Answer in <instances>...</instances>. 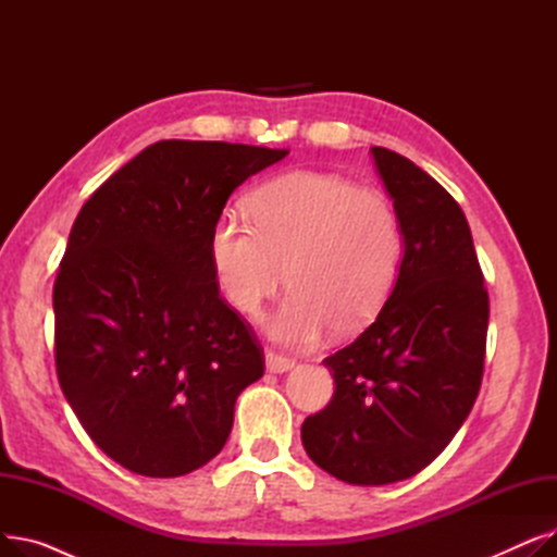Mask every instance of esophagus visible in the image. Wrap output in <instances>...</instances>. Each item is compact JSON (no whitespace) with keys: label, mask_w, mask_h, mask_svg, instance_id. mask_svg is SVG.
Here are the masks:
<instances>
[{"label":"esophagus","mask_w":557,"mask_h":557,"mask_svg":"<svg viewBox=\"0 0 557 557\" xmlns=\"http://www.w3.org/2000/svg\"><path fill=\"white\" fill-rule=\"evenodd\" d=\"M296 366V359H288L284 355L273 352V349H267V370L269 372H286Z\"/></svg>","instance_id":"34e87169"}]
</instances>
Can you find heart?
I'll list each match as a JSON object with an SVG mask.
<instances>
[{
	"label": "heart",
	"instance_id": "b5f03b06",
	"mask_svg": "<svg viewBox=\"0 0 557 557\" xmlns=\"http://www.w3.org/2000/svg\"><path fill=\"white\" fill-rule=\"evenodd\" d=\"M250 225L221 216L210 257L225 300L257 315L280 286L294 288L269 320V334L294 347L330 327L357 334L382 313L406 252L395 200L345 175L288 171L246 200Z\"/></svg>",
	"mask_w": 557,
	"mask_h": 557
}]
</instances>
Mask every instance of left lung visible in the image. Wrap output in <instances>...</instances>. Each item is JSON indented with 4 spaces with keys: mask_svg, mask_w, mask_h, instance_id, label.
Returning a JSON list of instances; mask_svg holds the SVG:
<instances>
[{
    "mask_svg": "<svg viewBox=\"0 0 557 557\" xmlns=\"http://www.w3.org/2000/svg\"><path fill=\"white\" fill-rule=\"evenodd\" d=\"M406 252L374 323L323 363L330 404L302 424L309 458L338 481L386 485L422 472L470 416L483 382L490 298L454 196L408 158L372 146Z\"/></svg>",
    "mask_w": 557,
    "mask_h": 557,
    "instance_id": "left-lung-1",
    "label": "left lung"
}]
</instances>
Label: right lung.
Instances as JSON below:
<instances>
[{"label": "right lung", "instance_id": "right-lung-1", "mask_svg": "<svg viewBox=\"0 0 557 557\" xmlns=\"http://www.w3.org/2000/svg\"><path fill=\"white\" fill-rule=\"evenodd\" d=\"M286 153L156 141L72 225L53 282L55 374L95 445L135 474L210 462L263 374L252 327L219 296L210 237L230 194Z\"/></svg>", "mask_w": 557, "mask_h": 557}]
</instances>
